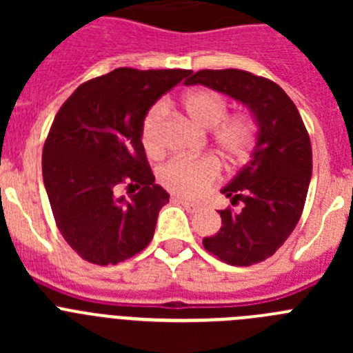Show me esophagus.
<instances>
[{
    "instance_id": "1",
    "label": "esophagus",
    "mask_w": 353,
    "mask_h": 353,
    "mask_svg": "<svg viewBox=\"0 0 353 353\" xmlns=\"http://www.w3.org/2000/svg\"><path fill=\"white\" fill-rule=\"evenodd\" d=\"M173 201H174V203H180V205H182L183 208H185V210H189V212H198L199 208H201V205L192 203V201H189V199H185V198H179V196H174Z\"/></svg>"
}]
</instances>
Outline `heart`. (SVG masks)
Instances as JSON below:
<instances>
[{
	"instance_id": "obj_1",
	"label": "heart",
	"mask_w": 353,
	"mask_h": 353,
	"mask_svg": "<svg viewBox=\"0 0 353 353\" xmlns=\"http://www.w3.org/2000/svg\"><path fill=\"white\" fill-rule=\"evenodd\" d=\"M183 109L196 125L215 129V143L230 159H244L251 150L256 123L249 114L226 117V102L210 90H194L183 97ZM164 105L157 104L146 113L141 125V141L150 157L162 154L161 120ZM221 176L219 161L212 155L199 159H174L161 170L162 185L185 198H199Z\"/></svg>"
}]
</instances>
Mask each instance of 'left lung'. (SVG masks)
<instances>
[{"instance_id":"left-lung-1","label":"left lung","mask_w":353,"mask_h":353,"mask_svg":"<svg viewBox=\"0 0 353 353\" xmlns=\"http://www.w3.org/2000/svg\"><path fill=\"white\" fill-rule=\"evenodd\" d=\"M185 84L232 97L251 111L256 141L248 164L221 189L240 210H221L223 226L203 245L221 261L249 267L285 244L301 219L310 189L313 154L307 130L285 90L251 72L199 70Z\"/></svg>"}]
</instances>
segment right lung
<instances>
[{
	"instance_id": "right-lung-1",
	"label": "right lung",
	"mask_w": 353,
	"mask_h": 353,
	"mask_svg": "<svg viewBox=\"0 0 353 353\" xmlns=\"http://www.w3.org/2000/svg\"><path fill=\"white\" fill-rule=\"evenodd\" d=\"M189 74L117 68L81 84L54 117L42 152L43 185L61 235L90 263L117 265L154 239L170 194L155 183L141 125ZM120 183L139 191L118 196Z\"/></svg>"
}]
</instances>
